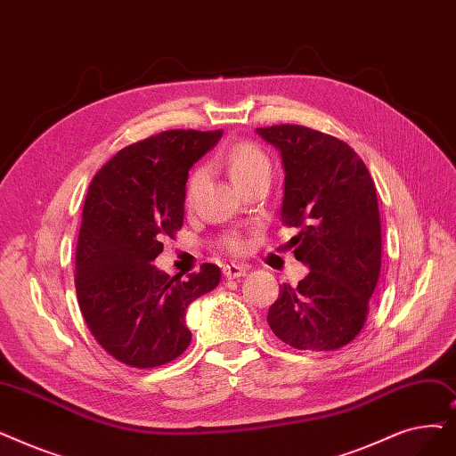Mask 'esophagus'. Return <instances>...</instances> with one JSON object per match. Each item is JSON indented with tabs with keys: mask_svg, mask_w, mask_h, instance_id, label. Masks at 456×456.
Wrapping results in <instances>:
<instances>
[{
	"mask_svg": "<svg viewBox=\"0 0 456 456\" xmlns=\"http://www.w3.org/2000/svg\"><path fill=\"white\" fill-rule=\"evenodd\" d=\"M248 266H240V265H227L224 266V275L227 280H236V277H244L248 273Z\"/></svg>",
	"mask_w": 456,
	"mask_h": 456,
	"instance_id": "esophagus-1",
	"label": "esophagus"
}]
</instances>
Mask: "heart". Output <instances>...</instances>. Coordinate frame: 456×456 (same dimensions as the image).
I'll list each match as a JSON object with an SVG mask.
<instances>
[{
  "label": "heart",
  "instance_id": "b5f03b06",
  "mask_svg": "<svg viewBox=\"0 0 456 456\" xmlns=\"http://www.w3.org/2000/svg\"><path fill=\"white\" fill-rule=\"evenodd\" d=\"M224 166L227 167L231 179L236 186L244 184L246 181L253 179V176L261 175V173H272V164L270 158L253 143H236L232 145L227 154L224 156ZM205 181V171L197 169L188 181L186 188V197L191 200V197L197 193V190L201 188ZM229 251H240L242 242L239 239H229L225 242Z\"/></svg>",
  "mask_w": 456,
  "mask_h": 456
}]
</instances>
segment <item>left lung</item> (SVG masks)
<instances>
[{
    "instance_id": "obj_1",
    "label": "left lung",
    "mask_w": 456,
    "mask_h": 456,
    "mask_svg": "<svg viewBox=\"0 0 456 456\" xmlns=\"http://www.w3.org/2000/svg\"><path fill=\"white\" fill-rule=\"evenodd\" d=\"M256 134L281 152V220L298 231L289 244L309 266L298 285L281 287L268 324L292 348H341L362 331L380 275V212L370 173L352 147L319 130L275 125Z\"/></svg>"
}]
</instances>
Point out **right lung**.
I'll list each match as a JSON object with an SVG mask.
<instances>
[{
	"mask_svg": "<svg viewBox=\"0 0 456 456\" xmlns=\"http://www.w3.org/2000/svg\"><path fill=\"white\" fill-rule=\"evenodd\" d=\"M224 130H167L118 151L91 181L76 248V294L117 362L160 367L188 348L186 309L220 283L205 263L186 281L151 265L184 222L190 167Z\"/></svg>",
	"mask_w": 456,
	"mask_h": 456,
	"instance_id": "1",
	"label": "right lung"
}]
</instances>
